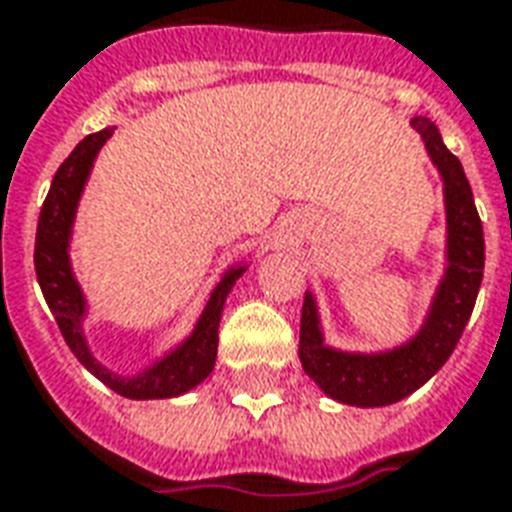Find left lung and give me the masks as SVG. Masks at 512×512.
<instances>
[{"mask_svg": "<svg viewBox=\"0 0 512 512\" xmlns=\"http://www.w3.org/2000/svg\"><path fill=\"white\" fill-rule=\"evenodd\" d=\"M412 127L420 132L431 162L442 176L445 222H448V252H445L448 268L439 279L437 293L431 298L429 314L420 331L410 342L393 350L344 352L325 344L312 293L304 295V309H301L298 358L304 372L320 385L325 396L352 407L396 404L418 391L420 385H426L445 366L450 352L456 350L483 282L486 241L464 168L442 143L434 121L415 116Z\"/></svg>", "mask_w": 512, "mask_h": 512, "instance_id": "obj_1", "label": "left lung"}]
</instances>
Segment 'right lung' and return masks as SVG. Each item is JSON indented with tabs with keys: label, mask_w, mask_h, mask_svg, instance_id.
Here are the masks:
<instances>
[{
	"label": "right lung",
	"mask_w": 512,
	"mask_h": 512,
	"mask_svg": "<svg viewBox=\"0 0 512 512\" xmlns=\"http://www.w3.org/2000/svg\"><path fill=\"white\" fill-rule=\"evenodd\" d=\"M111 135L113 127L86 135L56 170L48 198L40 208L37 238H34V271H37V282H40V290L45 295V304L56 317L64 342L97 380L105 382L111 391H116L124 399H173V396L192 391L214 369L222 309H225L227 293L241 279L246 266L227 268L225 276L219 279V285L214 287V293L208 298L206 309L198 317L192 333L176 350H170L165 358L154 361L149 369H143L135 377H121V374L105 369L92 355L86 333H83L86 298H83L81 285L73 274V263H70V238H73L78 200H81L86 179L92 173L94 157Z\"/></svg>",
	"instance_id": "obj_1"
}]
</instances>
